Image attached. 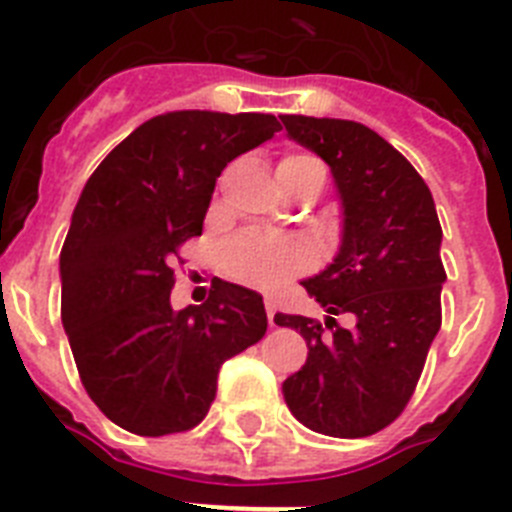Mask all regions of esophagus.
<instances>
[{
    "label": "esophagus",
    "mask_w": 512,
    "mask_h": 512,
    "mask_svg": "<svg viewBox=\"0 0 512 512\" xmlns=\"http://www.w3.org/2000/svg\"><path fill=\"white\" fill-rule=\"evenodd\" d=\"M265 313H268L270 326H276V302H273V297H265Z\"/></svg>",
    "instance_id": "obj_1"
}]
</instances>
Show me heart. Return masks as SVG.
Returning a JSON list of instances; mask_svg holds the SVG:
<instances>
[{
	"instance_id": "1",
	"label": "heart",
	"mask_w": 512,
	"mask_h": 512,
	"mask_svg": "<svg viewBox=\"0 0 512 512\" xmlns=\"http://www.w3.org/2000/svg\"><path fill=\"white\" fill-rule=\"evenodd\" d=\"M307 168H323V162L315 160L313 155H286L278 162L281 173H299ZM310 260H313L310 247L299 239L249 231V234L234 236L226 244L223 270L239 284L270 289L310 268Z\"/></svg>"
}]
</instances>
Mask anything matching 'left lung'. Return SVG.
<instances>
[{"label": "left lung", "instance_id": "1", "mask_svg": "<svg viewBox=\"0 0 512 512\" xmlns=\"http://www.w3.org/2000/svg\"><path fill=\"white\" fill-rule=\"evenodd\" d=\"M286 134L328 162L344 207L339 255L302 281L326 323L276 313L305 336L307 363L284 400L307 429L360 439L397 421L442 326V226L418 170L355 120L284 115ZM334 314H350L339 327Z\"/></svg>", "mask_w": 512, "mask_h": 512}]
</instances>
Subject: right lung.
I'll list each match as a JSON object with an SVG mask.
<instances>
[{"mask_svg":"<svg viewBox=\"0 0 512 512\" xmlns=\"http://www.w3.org/2000/svg\"><path fill=\"white\" fill-rule=\"evenodd\" d=\"M281 131L265 112L178 110L147 120L91 173L60 252L62 326L94 405L139 436L207 415L218 371L265 336L263 297L215 278L170 307L178 249L202 236L220 170Z\"/></svg>","mask_w":512,"mask_h":512,"instance_id":"right-lung-1","label":"right lung"}]
</instances>
